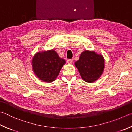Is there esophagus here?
Returning <instances> with one entry per match:
<instances>
[{"instance_id": "1", "label": "esophagus", "mask_w": 132, "mask_h": 132, "mask_svg": "<svg viewBox=\"0 0 132 132\" xmlns=\"http://www.w3.org/2000/svg\"><path fill=\"white\" fill-rule=\"evenodd\" d=\"M73 63V60L72 59H68L67 60V63L69 64H71Z\"/></svg>"}]
</instances>
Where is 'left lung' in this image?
Listing matches in <instances>:
<instances>
[{"label": "left lung", "instance_id": "obj_1", "mask_svg": "<svg viewBox=\"0 0 132 132\" xmlns=\"http://www.w3.org/2000/svg\"><path fill=\"white\" fill-rule=\"evenodd\" d=\"M105 61L102 56L95 52L84 51L75 63L82 79L89 83L98 80L103 73Z\"/></svg>", "mask_w": 132, "mask_h": 132}]
</instances>
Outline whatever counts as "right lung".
Here are the masks:
<instances>
[{
  "instance_id": "right-lung-1",
  "label": "right lung",
  "mask_w": 132,
  "mask_h": 132,
  "mask_svg": "<svg viewBox=\"0 0 132 132\" xmlns=\"http://www.w3.org/2000/svg\"><path fill=\"white\" fill-rule=\"evenodd\" d=\"M65 64V60L59 57L54 50L37 53L32 60V67L36 75L40 80L49 83L56 80Z\"/></svg>"
}]
</instances>
